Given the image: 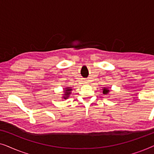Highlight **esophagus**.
Returning <instances> with one entry per match:
<instances>
[{"instance_id": "obj_1", "label": "esophagus", "mask_w": 154, "mask_h": 154, "mask_svg": "<svg viewBox=\"0 0 154 154\" xmlns=\"http://www.w3.org/2000/svg\"><path fill=\"white\" fill-rule=\"evenodd\" d=\"M85 83H88V81H85Z\"/></svg>"}]
</instances>
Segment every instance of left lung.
I'll return each mask as SVG.
<instances>
[{
    "instance_id": "8db88e82",
    "label": "left lung",
    "mask_w": 154,
    "mask_h": 154,
    "mask_svg": "<svg viewBox=\"0 0 154 154\" xmlns=\"http://www.w3.org/2000/svg\"><path fill=\"white\" fill-rule=\"evenodd\" d=\"M109 92H110V90H109V89H108V87H104V88H103L102 92H103V94H105V95H106V94H108L109 93Z\"/></svg>"
}]
</instances>
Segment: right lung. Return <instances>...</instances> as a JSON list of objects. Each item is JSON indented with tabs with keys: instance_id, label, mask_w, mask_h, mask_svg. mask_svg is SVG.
Instances as JSON below:
<instances>
[{
	"instance_id": "1",
	"label": "right lung",
	"mask_w": 154,
	"mask_h": 154,
	"mask_svg": "<svg viewBox=\"0 0 154 154\" xmlns=\"http://www.w3.org/2000/svg\"><path fill=\"white\" fill-rule=\"evenodd\" d=\"M71 91H72V89H71V87H66L64 88V90H63L64 93L62 94V99H64V100L68 99L71 93Z\"/></svg>"
}]
</instances>
